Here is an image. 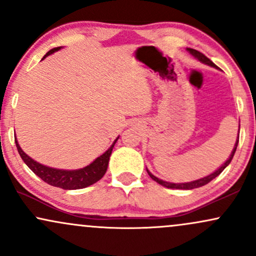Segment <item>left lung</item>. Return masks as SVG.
<instances>
[{
    "mask_svg": "<svg viewBox=\"0 0 256 256\" xmlns=\"http://www.w3.org/2000/svg\"><path fill=\"white\" fill-rule=\"evenodd\" d=\"M186 50L189 52L190 54H192L194 58H198V60L200 61V62H202V64H208V66L214 67V68H218V67H216V64H214L212 62V61H210V58H208L207 56H204V55L202 54V52H200L195 50V49H192V48H186ZM238 138H240V131H238V136H237L236 143H234V149H232V152H231L230 156H228V160H226L225 162L222 164V165L220 166L218 170H216V171H214L213 173H210V176H206V177H204V178L196 179V180H192V182H188V183H170V182H165V180H162V179H158V177H155V176L152 174V173L149 172L148 170H146V172H148V174L150 176V178L152 179V180H155V182H156V183H158L160 185H162V186L168 188V189H183V190H190V189H196V188H200V186H204V185H206V184L210 183V180H213V179L216 178V177H218V176L220 174V173H222V172L224 171V170L226 168V167H228V165H230V162H231L232 158H234V152H236L237 144H238Z\"/></svg>",
    "mask_w": 256,
    "mask_h": 256,
    "instance_id": "obj_1",
    "label": "left lung"
}]
</instances>
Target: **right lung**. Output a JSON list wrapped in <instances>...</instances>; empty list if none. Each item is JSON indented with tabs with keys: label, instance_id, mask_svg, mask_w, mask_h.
<instances>
[{
	"label": "right lung",
	"instance_id": "1",
	"mask_svg": "<svg viewBox=\"0 0 256 256\" xmlns=\"http://www.w3.org/2000/svg\"><path fill=\"white\" fill-rule=\"evenodd\" d=\"M61 49V46L52 49L44 55L43 58H46L49 55H52V52H58ZM42 58V60H43ZM119 138V137H118ZM116 138L113 142L110 148L106 150L104 154L100 155L98 158L92 161L90 165L83 167V168L78 170H60V168H52V167L42 165V164L37 162L36 160L28 156L26 152H24L22 148H20L19 143H18L16 137V149L19 152L20 156H22V161L28 166V168L31 170L34 174L38 176L42 180L48 183L52 186L61 188L64 190H77V189H83V188L90 186V185L95 184L96 182H98L100 179L104 176L106 171H107L108 162H110V158L113 150L114 144L118 140Z\"/></svg>",
	"mask_w": 256,
	"mask_h": 256
}]
</instances>
